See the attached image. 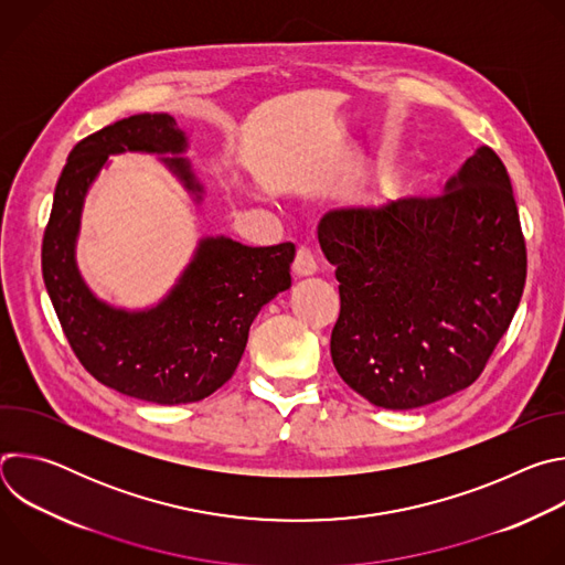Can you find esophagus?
I'll list each match as a JSON object with an SVG mask.
<instances>
[{
  "instance_id": "1",
  "label": "esophagus",
  "mask_w": 565,
  "mask_h": 565,
  "mask_svg": "<svg viewBox=\"0 0 565 565\" xmlns=\"http://www.w3.org/2000/svg\"><path fill=\"white\" fill-rule=\"evenodd\" d=\"M292 273L295 277H310L317 273V262H315V255L308 250V248H299L297 255H295V262H292Z\"/></svg>"
}]
</instances>
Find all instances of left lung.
Segmentation results:
<instances>
[{"instance_id":"left-lung-1","label":"left lung","mask_w":565,"mask_h":565,"mask_svg":"<svg viewBox=\"0 0 565 565\" xmlns=\"http://www.w3.org/2000/svg\"><path fill=\"white\" fill-rule=\"evenodd\" d=\"M317 236L340 281L331 358L353 391L382 409H416L478 380L527 275L492 147H478L443 196L331 210Z\"/></svg>"}]
</instances>
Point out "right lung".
Wrapping results in <instances>:
<instances>
[{
    "label": "right lung",
    "mask_w": 565,
    "mask_h": 565,
    "mask_svg": "<svg viewBox=\"0 0 565 565\" xmlns=\"http://www.w3.org/2000/svg\"><path fill=\"white\" fill-rule=\"evenodd\" d=\"M185 134L168 114H138L79 140L55 185L42 241V277L62 331L98 382L156 405H185L223 386L259 310L290 288L292 244L250 248L225 236L203 238L172 292L129 312L100 301L75 266V236L89 185L111 153H172L168 168L201 201Z\"/></svg>",
    "instance_id": "1"
}]
</instances>
